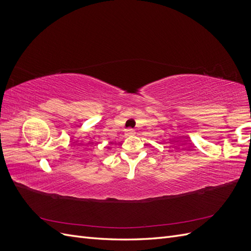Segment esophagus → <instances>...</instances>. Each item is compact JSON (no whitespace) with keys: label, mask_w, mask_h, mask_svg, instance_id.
I'll return each mask as SVG.
<instances>
[{"label":"esophagus","mask_w":251,"mask_h":251,"mask_svg":"<svg viewBox=\"0 0 251 251\" xmlns=\"http://www.w3.org/2000/svg\"><path fill=\"white\" fill-rule=\"evenodd\" d=\"M134 134H135V131L133 130V128H127V130H126V132H125L126 136H132Z\"/></svg>","instance_id":"obj_1"}]
</instances>
